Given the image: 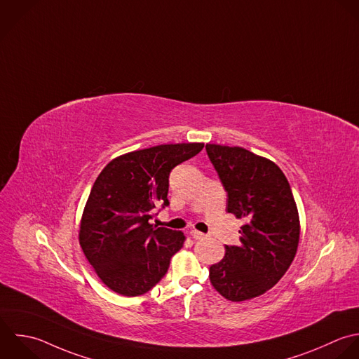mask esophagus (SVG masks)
<instances>
[{
  "label": "esophagus",
  "instance_id": "34e87169",
  "mask_svg": "<svg viewBox=\"0 0 359 359\" xmlns=\"http://www.w3.org/2000/svg\"><path fill=\"white\" fill-rule=\"evenodd\" d=\"M190 236L194 238V239H201V238H204L205 235L201 233V232H198V231H196V229H191V231H190Z\"/></svg>",
  "mask_w": 359,
  "mask_h": 359
}]
</instances>
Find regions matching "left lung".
<instances>
[{"label":"left lung","instance_id":"left-lung-1","mask_svg":"<svg viewBox=\"0 0 359 359\" xmlns=\"http://www.w3.org/2000/svg\"><path fill=\"white\" fill-rule=\"evenodd\" d=\"M207 154L228 193L226 211L238 219L241 245L210 267L211 285L242 302L273 288L292 264L301 236L298 207L283 170L242 147L207 144Z\"/></svg>","mask_w":359,"mask_h":359}]
</instances>
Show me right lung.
I'll return each mask as SVG.
<instances>
[{
	"label": "right lung",
	"instance_id": "obj_1",
	"mask_svg": "<svg viewBox=\"0 0 359 359\" xmlns=\"http://www.w3.org/2000/svg\"><path fill=\"white\" fill-rule=\"evenodd\" d=\"M203 142L162 144L111 159L86 200L79 245L99 280L123 297L148 292L182 248L180 231L149 224L155 204L168 205L170 170L203 149Z\"/></svg>",
	"mask_w": 359,
	"mask_h": 359
}]
</instances>
